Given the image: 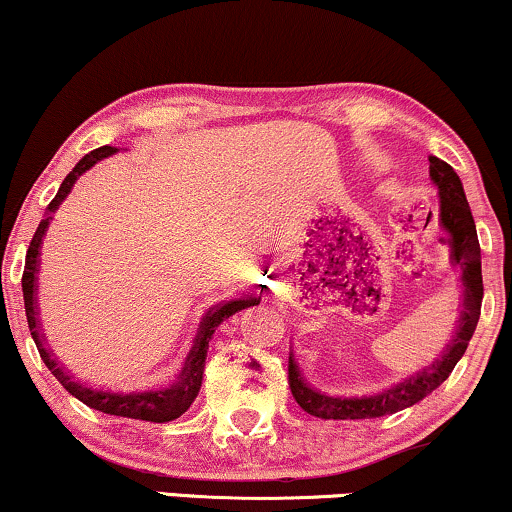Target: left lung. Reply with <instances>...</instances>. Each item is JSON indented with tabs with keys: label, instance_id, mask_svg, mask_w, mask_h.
Segmentation results:
<instances>
[{
	"label": "left lung",
	"instance_id": "left-lung-1",
	"mask_svg": "<svg viewBox=\"0 0 512 512\" xmlns=\"http://www.w3.org/2000/svg\"><path fill=\"white\" fill-rule=\"evenodd\" d=\"M430 178L439 189L441 227L449 232L453 266H456L460 282H463V311H460L458 330L453 334L451 344H446V351L441 353L437 361H432L430 368L415 372V375L406 377L394 387L368 396H327L323 391L313 389L301 375L299 363L289 353V389H292L296 403L308 415L323 420H365L382 418V415L415 406L451 375V370L456 368V363L468 349L472 334H475L479 311H482L484 296L477 227L475 220H472L468 199H465L463 182H460L456 170L446 161L437 159V156H430Z\"/></svg>",
	"mask_w": 512,
	"mask_h": 512
}]
</instances>
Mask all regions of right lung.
Instances as JSON below:
<instances>
[{"label": "right lung", "mask_w": 512, "mask_h": 512, "mask_svg": "<svg viewBox=\"0 0 512 512\" xmlns=\"http://www.w3.org/2000/svg\"><path fill=\"white\" fill-rule=\"evenodd\" d=\"M116 154V147H99L85 154L82 159L75 163V168L66 175V180L61 182L56 197L49 201L47 213H44L42 223L37 225L33 242L28 246V254H25V270H23V301H25V315H28V327L30 334H33L37 351H40V358L52 370V375L63 384V389L68 394H73L75 399L85 403L94 410H102V413L109 415H121V418H132V420H147V422H170L180 418L185 410L192 406V401L197 399L201 380H204V365H206V351L208 342H211L216 327L223 323L225 318L235 315L237 311H244V308L256 306L261 301V296H242V299L225 301V304L211 306L201 318V325L197 330V339H194V346L189 349L185 365H182L180 375L175 377L173 382L166 384V387L159 389H147V391H109V389H92L87 384L73 380L68 372L61 370V365L54 361L52 353L44 346V339L40 334V320H37V296H35V282H37V268H40V254H42V237L47 232L49 220H52V213L61 206V201L68 197L75 180L80 178L85 170H90L94 163L106 159V156Z\"/></svg>", "instance_id": "right-lung-1"}]
</instances>
